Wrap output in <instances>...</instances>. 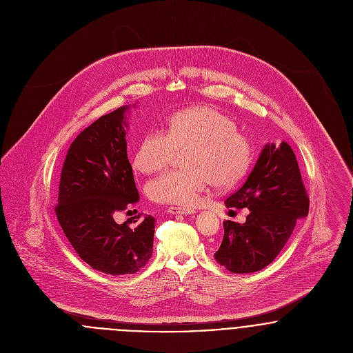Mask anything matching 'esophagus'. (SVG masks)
<instances>
[{
	"label": "esophagus",
	"mask_w": 353,
	"mask_h": 353,
	"mask_svg": "<svg viewBox=\"0 0 353 353\" xmlns=\"http://www.w3.org/2000/svg\"><path fill=\"white\" fill-rule=\"evenodd\" d=\"M168 213L171 214H193L196 210L193 208H182V206H170L167 209Z\"/></svg>",
	"instance_id": "obj_1"
}]
</instances>
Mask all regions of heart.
Wrapping results in <instances>:
<instances>
[{
    "instance_id": "b5f03b06",
    "label": "heart",
    "mask_w": 353,
    "mask_h": 353,
    "mask_svg": "<svg viewBox=\"0 0 353 353\" xmlns=\"http://www.w3.org/2000/svg\"><path fill=\"white\" fill-rule=\"evenodd\" d=\"M183 152L185 168L167 171L148 183L153 201L193 205L213 182L225 188L238 182L252 161L250 140L235 122L216 108L193 105L167 118V134L145 133L133 156L136 170L151 174L163 170L176 151Z\"/></svg>"
}]
</instances>
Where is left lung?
<instances>
[{"label":"left lung","instance_id":"obj_1","mask_svg":"<svg viewBox=\"0 0 353 353\" xmlns=\"http://www.w3.org/2000/svg\"><path fill=\"white\" fill-rule=\"evenodd\" d=\"M227 208L250 210L243 224L227 220L214 259L232 273L266 268L288 242L298 219L308 214L310 201L292 148L266 144L243 186L231 194Z\"/></svg>","mask_w":353,"mask_h":353}]
</instances>
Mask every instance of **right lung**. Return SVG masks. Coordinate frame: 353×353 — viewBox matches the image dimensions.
<instances>
[{"label":"right lung","mask_w":353,"mask_h":353,"mask_svg":"<svg viewBox=\"0 0 353 353\" xmlns=\"http://www.w3.org/2000/svg\"><path fill=\"white\" fill-rule=\"evenodd\" d=\"M129 108L103 115L76 137L65 157L55 206L79 256L111 276L139 272L153 252L154 217L115 221L118 212L140 200L126 151Z\"/></svg>","instance_id":"right-lung-1"}]
</instances>
